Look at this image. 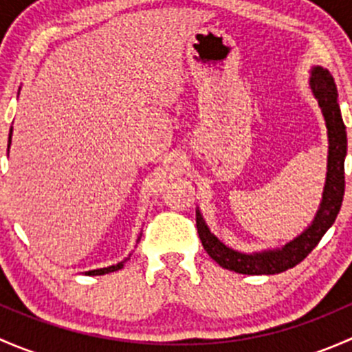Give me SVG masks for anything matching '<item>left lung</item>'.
Here are the masks:
<instances>
[{
	"label": "left lung",
	"instance_id": "left-lung-1",
	"mask_svg": "<svg viewBox=\"0 0 352 352\" xmlns=\"http://www.w3.org/2000/svg\"><path fill=\"white\" fill-rule=\"evenodd\" d=\"M310 87L320 105L329 131L327 180H325L320 209H318L314 223L298 239L278 250H265L258 252V254H242V252H236L223 245L209 232L204 219L201 218L199 211H196L197 233L202 247L208 252L209 257L218 262L221 267L252 276L278 274V272L294 267L317 247V243L320 242L322 236L333 225L337 214H339L340 206H342L344 187H346V182H344V158L347 153L346 126H344L342 116H340L337 88L332 74L324 67H314Z\"/></svg>",
	"mask_w": 352,
	"mask_h": 352
}]
</instances>
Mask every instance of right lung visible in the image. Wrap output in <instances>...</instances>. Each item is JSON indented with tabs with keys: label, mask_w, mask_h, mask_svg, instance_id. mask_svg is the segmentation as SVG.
I'll use <instances>...</instances> for the list:
<instances>
[{
	"label": "right lung",
	"mask_w": 352,
	"mask_h": 352,
	"mask_svg": "<svg viewBox=\"0 0 352 352\" xmlns=\"http://www.w3.org/2000/svg\"><path fill=\"white\" fill-rule=\"evenodd\" d=\"M10 143H12V129H10V140H8V148H10ZM129 258V257H127ZM126 258V261H127ZM126 261H122V262H119V264H116V265H110V267H104V269H95V271H88L87 274L88 276H102V274H107V272H113V271H119V269H122L124 267V262Z\"/></svg>",
	"instance_id": "right-lung-1"
}]
</instances>
